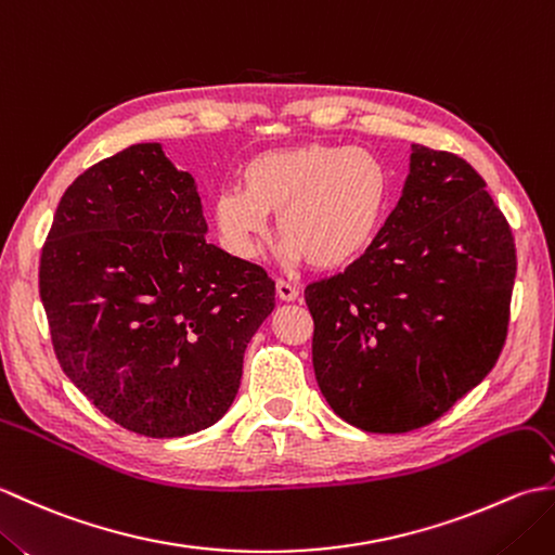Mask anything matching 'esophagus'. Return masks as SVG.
<instances>
[{
	"label": "esophagus",
	"instance_id": "34e87169",
	"mask_svg": "<svg viewBox=\"0 0 555 555\" xmlns=\"http://www.w3.org/2000/svg\"><path fill=\"white\" fill-rule=\"evenodd\" d=\"M276 296H279L281 300L293 302V300L298 298V286H296V284H291V281L279 279V281H276Z\"/></svg>",
	"mask_w": 555,
	"mask_h": 555
}]
</instances>
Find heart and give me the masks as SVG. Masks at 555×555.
Segmentation results:
<instances>
[{
    "mask_svg": "<svg viewBox=\"0 0 555 555\" xmlns=\"http://www.w3.org/2000/svg\"><path fill=\"white\" fill-rule=\"evenodd\" d=\"M238 183L211 199L223 245L235 257H255L276 211L281 255L317 269L348 267L367 253L393 199V176L379 155L332 143L259 152L243 164Z\"/></svg>",
    "mask_w": 555,
    "mask_h": 555,
    "instance_id": "heart-1",
    "label": "heart"
}]
</instances>
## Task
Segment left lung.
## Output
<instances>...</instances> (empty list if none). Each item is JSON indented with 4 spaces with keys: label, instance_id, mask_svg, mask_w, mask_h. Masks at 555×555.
<instances>
[{
    "label": "left lung",
    "instance_id": "8db88e82",
    "mask_svg": "<svg viewBox=\"0 0 555 555\" xmlns=\"http://www.w3.org/2000/svg\"><path fill=\"white\" fill-rule=\"evenodd\" d=\"M515 269L485 179L451 152L412 145L403 195L370 250L305 288L326 403L374 434L439 420L496 364Z\"/></svg>",
    "mask_w": 555,
    "mask_h": 555
}]
</instances>
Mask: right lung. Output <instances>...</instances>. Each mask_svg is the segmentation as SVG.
Returning a JSON list of instances; mask_svg holds the SVG:
<instances>
[{
    "mask_svg": "<svg viewBox=\"0 0 555 555\" xmlns=\"http://www.w3.org/2000/svg\"><path fill=\"white\" fill-rule=\"evenodd\" d=\"M205 233L195 179L159 143L92 164L59 199L40 255L54 356L128 431L173 439L221 420L276 305L267 271Z\"/></svg>",
    "mask_w": 555,
    "mask_h": 555,
    "instance_id": "add662e5",
    "label": "right lung"
}]
</instances>
